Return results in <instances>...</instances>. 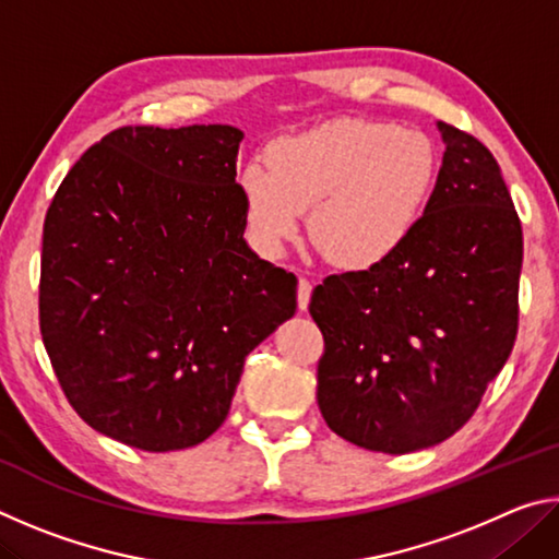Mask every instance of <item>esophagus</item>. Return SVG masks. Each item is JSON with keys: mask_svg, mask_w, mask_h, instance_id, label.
<instances>
[{"mask_svg": "<svg viewBox=\"0 0 559 559\" xmlns=\"http://www.w3.org/2000/svg\"><path fill=\"white\" fill-rule=\"evenodd\" d=\"M310 296H313V283H310L308 278H300L298 281V308L300 310H308Z\"/></svg>", "mask_w": 559, "mask_h": 559, "instance_id": "esophagus-1", "label": "esophagus"}]
</instances>
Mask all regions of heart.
Masks as SVG:
<instances>
[{
  "mask_svg": "<svg viewBox=\"0 0 559 559\" xmlns=\"http://www.w3.org/2000/svg\"><path fill=\"white\" fill-rule=\"evenodd\" d=\"M241 175L243 222L263 257H281L310 210L308 236L335 269L365 273L400 253L427 214L439 153L419 130L340 118L273 140Z\"/></svg>",
  "mask_w": 559,
  "mask_h": 559,
  "instance_id": "b5f03b06",
  "label": "heart"
}]
</instances>
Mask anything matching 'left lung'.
<instances>
[{"mask_svg": "<svg viewBox=\"0 0 559 559\" xmlns=\"http://www.w3.org/2000/svg\"><path fill=\"white\" fill-rule=\"evenodd\" d=\"M443 159L427 214L380 269L328 276L318 406L337 437L382 453L437 447L471 419L518 333L523 229L496 157L437 122Z\"/></svg>", "mask_w": 559, "mask_h": 559, "instance_id": "left-lung-1", "label": "left lung"}]
</instances>
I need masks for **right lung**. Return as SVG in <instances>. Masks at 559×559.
<instances>
[{"mask_svg": "<svg viewBox=\"0 0 559 559\" xmlns=\"http://www.w3.org/2000/svg\"><path fill=\"white\" fill-rule=\"evenodd\" d=\"M234 126L120 128L56 192L39 318L83 421L143 451L222 427L243 359L296 313L293 273L243 239Z\"/></svg>", "mask_w": 559, "mask_h": 559, "instance_id": "1", "label": "right lung"}]
</instances>
